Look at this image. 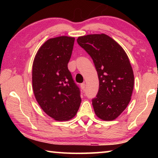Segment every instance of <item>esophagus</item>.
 Listing matches in <instances>:
<instances>
[{
    "mask_svg": "<svg viewBox=\"0 0 158 158\" xmlns=\"http://www.w3.org/2000/svg\"><path fill=\"white\" fill-rule=\"evenodd\" d=\"M85 83L84 82V83H82V84H81V85H80V86H81V89L82 90H84V89H85Z\"/></svg>",
    "mask_w": 158,
    "mask_h": 158,
    "instance_id": "34e87169",
    "label": "esophagus"
}]
</instances>
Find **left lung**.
<instances>
[{"label":"left lung","instance_id":"obj_1","mask_svg":"<svg viewBox=\"0 0 158 158\" xmlns=\"http://www.w3.org/2000/svg\"><path fill=\"white\" fill-rule=\"evenodd\" d=\"M77 43L92 58L98 72L99 90L92 100L95 113L104 121H113L129 104L134 74L126 53L105 34L79 37Z\"/></svg>","mask_w":158,"mask_h":158}]
</instances>
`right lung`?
<instances>
[{"label": "right lung", "mask_w": 158, "mask_h": 158, "mask_svg": "<svg viewBox=\"0 0 158 158\" xmlns=\"http://www.w3.org/2000/svg\"><path fill=\"white\" fill-rule=\"evenodd\" d=\"M74 37L60 36L48 40L34 58L32 83L35 97L42 110L56 121L75 116L81 99L68 64Z\"/></svg>", "instance_id": "right-lung-1"}]
</instances>
